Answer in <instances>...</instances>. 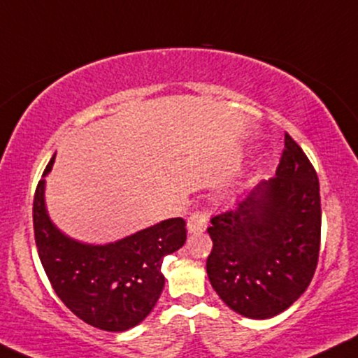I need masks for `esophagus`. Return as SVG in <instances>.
<instances>
[{"mask_svg": "<svg viewBox=\"0 0 358 358\" xmlns=\"http://www.w3.org/2000/svg\"><path fill=\"white\" fill-rule=\"evenodd\" d=\"M207 217H209V215H207L204 210H196V213H192L187 219V231L191 234L204 232L207 229Z\"/></svg>", "mask_w": 358, "mask_h": 358, "instance_id": "34e87169", "label": "esophagus"}]
</instances>
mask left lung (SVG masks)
I'll return each instance as SVG.
<instances>
[{
  "mask_svg": "<svg viewBox=\"0 0 358 358\" xmlns=\"http://www.w3.org/2000/svg\"><path fill=\"white\" fill-rule=\"evenodd\" d=\"M319 178L285 134L275 178L260 180L234 210L207 229V275L220 301L249 319H272L297 301L314 277L320 249Z\"/></svg>",
  "mask_w": 358,
  "mask_h": 358,
  "instance_id": "left-lung-1",
  "label": "left lung"
}]
</instances>
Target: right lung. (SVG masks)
<instances>
[{"instance_id":"1","label":"right lung","mask_w":358,"mask_h":358,"mask_svg":"<svg viewBox=\"0 0 358 358\" xmlns=\"http://www.w3.org/2000/svg\"><path fill=\"white\" fill-rule=\"evenodd\" d=\"M43 172L33 202L39 260L57 297L74 315L106 332H124L151 314L162 289V259L186 242V222L174 217L106 244L74 239L52 222Z\"/></svg>"}]
</instances>
